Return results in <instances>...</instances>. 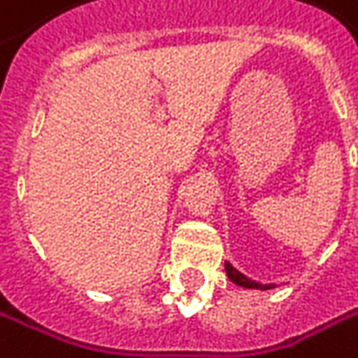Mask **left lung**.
<instances>
[{
  "mask_svg": "<svg viewBox=\"0 0 358 358\" xmlns=\"http://www.w3.org/2000/svg\"><path fill=\"white\" fill-rule=\"evenodd\" d=\"M226 273H228L229 281H234L236 285H241V287H248V289H271L273 285H259V283H255L250 278H245L243 273H240L236 267H231L229 264H226Z\"/></svg>",
  "mask_w": 358,
  "mask_h": 358,
  "instance_id": "8db88e82",
  "label": "left lung"
}]
</instances>
